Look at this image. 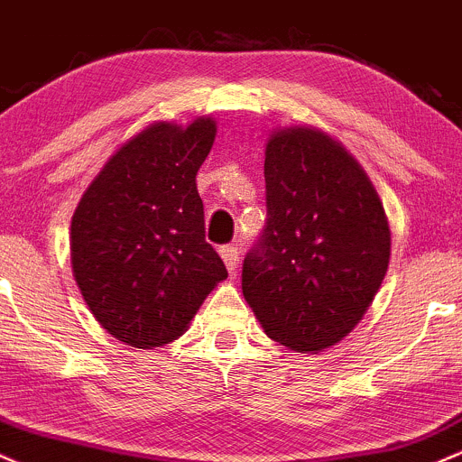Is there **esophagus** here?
Here are the masks:
<instances>
[{
  "mask_svg": "<svg viewBox=\"0 0 462 462\" xmlns=\"http://www.w3.org/2000/svg\"><path fill=\"white\" fill-rule=\"evenodd\" d=\"M220 255L225 259L226 268H229V273H236L237 263H240V251H237L236 245H225L220 246Z\"/></svg>",
  "mask_w": 462,
  "mask_h": 462,
  "instance_id": "1",
  "label": "esophagus"
}]
</instances>
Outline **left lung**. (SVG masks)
Returning a JSON list of instances; mask_svg holds the SVG:
<instances>
[{"label": "left lung", "mask_w": 462, "mask_h": 462, "mask_svg": "<svg viewBox=\"0 0 462 462\" xmlns=\"http://www.w3.org/2000/svg\"><path fill=\"white\" fill-rule=\"evenodd\" d=\"M266 226L242 263L263 331L320 351L360 323L382 286L391 231L377 191L346 150L314 128L268 139Z\"/></svg>", "instance_id": "1"}]
</instances>
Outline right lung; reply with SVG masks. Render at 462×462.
Listing matches in <instances>:
<instances>
[{
	"label": "right lung",
	"mask_w": 462,
	"mask_h": 462,
	"mask_svg": "<svg viewBox=\"0 0 462 462\" xmlns=\"http://www.w3.org/2000/svg\"><path fill=\"white\" fill-rule=\"evenodd\" d=\"M216 139L211 117L152 124L108 159L71 220L74 277L97 323L139 349L188 329L226 268L205 242L196 172Z\"/></svg>",
	"instance_id": "1"
}]
</instances>
